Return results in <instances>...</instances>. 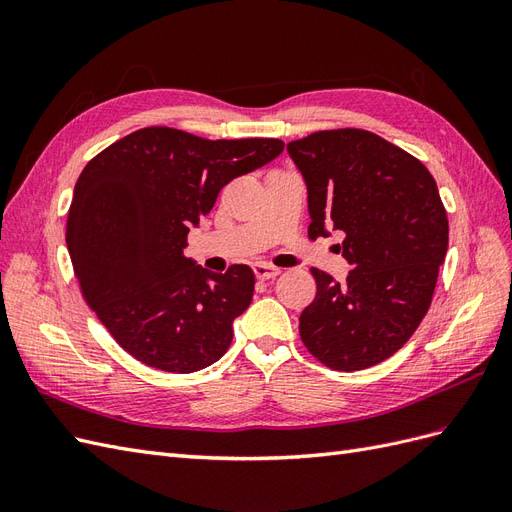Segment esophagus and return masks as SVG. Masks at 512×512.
Masks as SVG:
<instances>
[{
    "label": "esophagus",
    "instance_id": "34e87169",
    "mask_svg": "<svg viewBox=\"0 0 512 512\" xmlns=\"http://www.w3.org/2000/svg\"><path fill=\"white\" fill-rule=\"evenodd\" d=\"M254 273H256L258 280L265 282V280H273V277L280 275V269L271 267V265H265V262H256V265H254Z\"/></svg>",
    "mask_w": 512,
    "mask_h": 512
}]
</instances>
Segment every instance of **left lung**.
<instances>
[{"instance_id": "1", "label": "left lung", "mask_w": 512, "mask_h": 512, "mask_svg": "<svg viewBox=\"0 0 512 512\" xmlns=\"http://www.w3.org/2000/svg\"><path fill=\"white\" fill-rule=\"evenodd\" d=\"M307 185L309 237H346L344 282L324 271L299 318L307 350L356 371L404 346L431 305L448 247V220L429 170L367 130H324L288 143Z\"/></svg>"}]
</instances>
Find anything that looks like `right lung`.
Wrapping results in <instances>:
<instances>
[{
	"mask_svg": "<svg viewBox=\"0 0 512 512\" xmlns=\"http://www.w3.org/2000/svg\"><path fill=\"white\" fill-rule=\"evenodd\" d=\"M282 151L277 138L207 141L156 126L85 166L68 213V252L85 301L136 361L192 374L228 350L232 322L254 297V271L211 273L183 256L185 239L226 183Z\"/></svg>",
	"mask_w": 512,
	"mask_h": 512,
	"instance_id": "add662e5",
	"label": "right lung"
}]
</instances>
